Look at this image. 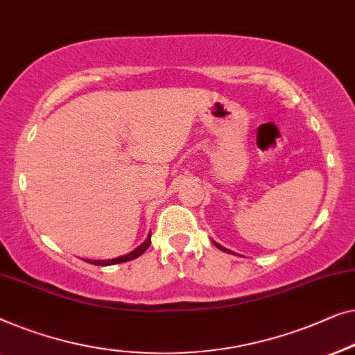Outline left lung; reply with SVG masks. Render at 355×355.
I'll return each instance as SVG.
<instances>
[{"label": "left lung", "mask_w": 355, "mask_h": 355, "mask_svg": "<svg viewBox=\"0 0 355 355\" xmlns=\"http://www.w3.org/2000/svg\"><path fill=\"white\" fill-rule=\"evenodd\" d=\"M214 244H216V246H217L218 249H222V251H225V252H232V251H228V249H225L223 246H220V244H217L216 241H214Z\"/></svg>", "instance_id": "1"}]
</instances>
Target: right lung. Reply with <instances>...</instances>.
<instances>
[{"instance_id":"add662e5","label":"right lung","mask_w":355,"mask_h":355,"mask_svg":"<svg viewBox=\"0 0 355 355\" xmlns=\"http://www.w3.org/2000/svg\"><path fill=\"white\" fill-rule=\"evenodd\" d=\"M149 244H151V234H149V236L146 238V241H144L141 246H138L137 249H135V251L127 254V256H121V257H117V259H111V261H87V262L94 263V266L104 267V266H114V263H122V262L133 261V259L139 257L144 251H146V249L149 248Z\"/></svg>"}]
</instances>
